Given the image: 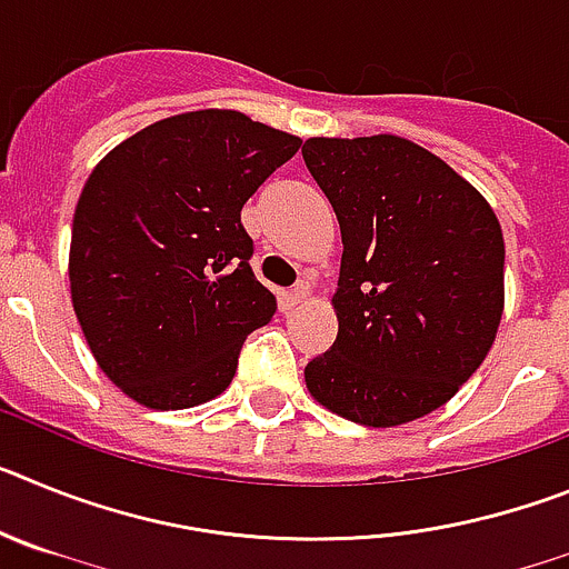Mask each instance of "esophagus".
<instances>
[{"instance_id":"34e87169","label":"esophagus","mask_w":569,"mask_h":569,"mask_svg":"<svg viewBox=\"0 0 569 569\" xmlns=\"http://www.w3.org/2000/svg\"><path fill=\"white\" fill-rule=\"evenodd\" d=\"M290 296H293V301H296V305H301V301H308L310 296H313V284H310L308 279L296 281V284H293V290H290Z\"/></svg>"}]
</instances>
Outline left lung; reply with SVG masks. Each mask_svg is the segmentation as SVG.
Listing matches in <instances>:
<instances>
[{
    "mask_svg": "<svg viewBox=\"0 0 569 569\" xmlns=\"http://www.w3.org/2000/svg\"><path fill=\"white\" fill-rule=\"evenodd\" d=\"M341 228L339 336L305 367L330 413L396 427L433 413L490 353L505 313V236L485 196L393 133L301 148Z\"/></svg>",
    "mask_w": 569,
    "mask_h": 569,
    "instance_id": "left-lung-1",
    "label": "left lung"
}]
</instances>
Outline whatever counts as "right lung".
I'll return each mask as SVG.
<instances>
[{"label": "right lung", "instance_id": "1", "mask_svg": "<svg viewBox=\"0 0 569 569\" xmlns=\"http://www.w3.org/2000/svg\"><path fill=\"white\" fill-rule=\"evenodd\" d=\"M299 136L239 110H190L116 144L84 182L70 233V299L90 353L153 410L216 399L276 313L250 270L241 208Z\"/></svg>", "mask_w": 569, "mask_h": 569}]
</instances>
